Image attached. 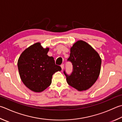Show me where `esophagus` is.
<instances>
[{"label":"esophagus","mask_w":122,"mask_h":122,"mask_svg":"<svg viewBox=\"0 0 122 122\" xmlns=\"http://www.w3.org/2000/svg\"><path fill=\"white\" fill-rule=\"evenodd\" d=\"M61 67L62 68V69H63V68H64V64H62V65H61Z\"/></svg>","instance_id":"esophagus-1"}]
</instances>
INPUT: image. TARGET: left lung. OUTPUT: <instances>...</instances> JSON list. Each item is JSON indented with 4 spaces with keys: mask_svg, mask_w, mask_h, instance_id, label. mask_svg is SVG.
<instances>
[{
    "mask_svg": "<svg viewBox=\"0 0 122 122\" xmlns=\"http://www.w3.org/2000/svg\"><path fill=\"white\" fill-rule=\"evenodd\" d=\"M67 61L72 63V72L68 75L64 70L63 73L70 86L81 91L88 89L96 82L100 72L101 59L89 44L83 41L75 43Z\"/></svg>",
    "mask_w": 122,
    "mask_h": 122,
    "instance_id": "obj_1",
    "label": "left lung"
}]
</instances>
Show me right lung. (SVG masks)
Wrapping results in <instances>:
<instances>
[{
  "instance_id": "add662e5",
  "label": "right lung",
  "mask_w": 122,
  "mask_h": 122,
  "mask_svg": "<svg viewBox=\"0 0 122 122\" xmlns=\"http://www.w3.org/2000/svg\"><path fill=\"white\" fill-rule=\"evenodd\" d=\"M49 48H44L39 43L34 44L22 52L17 62L22 81L32 91L42 92L52 83V76L61 70L55 64L52 56L47 55Z\"/></svg>"
}]
</instances>
